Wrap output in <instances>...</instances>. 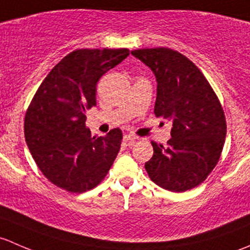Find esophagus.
<instances>
[{
  "mask_svg": "<svg viewBox=\"0 0 250 250\" xmlns=\"http://www.w3.org/2000/svg\"><path fill=\"white\" fill-rule=\"evenodd\" d=\"M137 139H138V137H135V135H133V134H125V137H123V140H125V143H134Z\"/></svg>",
  "mask_w": 250,
  "mask_h": 250,
  "instance_id": "1",
  "label": "esophagus"
}]
</instances>
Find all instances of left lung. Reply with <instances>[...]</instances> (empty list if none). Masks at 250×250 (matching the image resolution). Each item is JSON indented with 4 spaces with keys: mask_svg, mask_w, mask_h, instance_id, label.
I'll return each instance as SVG.
<instances>
[{
    "mask_svg": "<svg viewBox=\"0 0 250 250\" xmlns=\"http://www.w3.org/2000/svg\"><path fill=\"white\" fill-rule=\"evenodd\" d=\"M132 55L157 81L155 115L173 122L168 146L151 141L145 163L160 188L183 192L202 184L220 158L226 137L224 110L207 78L188 58L169 48H144Z\"/></svg>",
    "mask_w": 250,
    "mask_h": 250,
    "instance_id": "obj_1",
    "label": "left lung"
}]
</instances>
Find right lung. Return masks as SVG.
Returning <instances> with one entry per match:
<instances>
[{
	"label": "right lung",
	"mask_w": 250,
	"mask_h": 250,
	"mask_svg": "<svg viewBox=\"0 0 250 250\" xmlns=\"http://www.w3.org/2000/svg\"><path fill=\"white\" fill-rule=\"evenodd\" d=\"M128 55L127 48L74 50L53 67L32 98L25 140L37 167L58 188L84 192L110 170L122 132L115 128L105 137H92L85 111L97 105L100 77Z\"/></svg>",
	"instance_id": "obj_1"
}]
</instances>
